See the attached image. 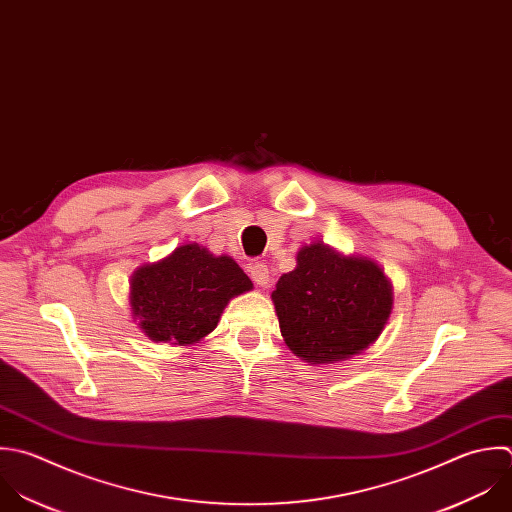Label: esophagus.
<instances>
[{
  "label": "esophagus",
  "mask_w": 512,
  "mask_h": 512,
  "mask_svg": "<svg viewBox=\"0 0 512 512\" xmlns=\"http://www.w3.org/2000/svg\"><path fill=\"white\" fill-rule=\"evenodd\" d=\"M249 271H251V279H253L257 285L265 287V285L269 283V269H267L265 263H255V265H251Z\"/></svg>",
  "instance_id": "esophagus-1"
}]
</instances>
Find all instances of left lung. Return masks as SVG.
Listing matches in <instances>:
<instances>
[{
	"instance_id": "left-lung-1",
	"label": "left lung",
	"mask_w": 512,
	"mask_h": 512,
	"mask_svg": "<svg viewBox=\"0 0 512 512\" xmlns=\"http://www.w3.org/2000/svg\"><path fill=\"white\" fill-rule=\"evenodd\" d=\"M271 297L287 347L311 365L365 351L393 309V287L375 261L319 241L301 247L297 267L281 275Z\"/></svg>"
}]
</instances>
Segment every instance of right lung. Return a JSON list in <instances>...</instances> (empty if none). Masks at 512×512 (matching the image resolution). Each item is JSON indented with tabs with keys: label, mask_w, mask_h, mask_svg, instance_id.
Returning a JSON list of instances; mask_svg holds the SVG:
<instances>
[{
	"label": "right lung",
	"mask_w": 512,
	"mask_h": 512,
	"mask_svg": "<svg viewBox=\"0 0 512 512\" xmlns=\"http://www.w3.org/2000/svg\"><path fill=\"white\" fill-rule=\"evenodd\" d=\"M251 289V279L231 257L189 243L141 265L131 277L129 303L151 341L193 345L217 327L233 297Z\"/></svg>",
	"instance_id": "right-lung-1"
}]
</instances>
